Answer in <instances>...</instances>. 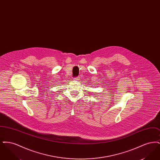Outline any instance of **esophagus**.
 Segmentation results:
<instances>
[{
  "label": "esophagus",
  "instance_id": "obj_1",
  "mask_svg": "<svg viewBox=\"0 0 160 160\" xmlns=\"http://www.w3.org/2000/svg\"><path fill=\"white\" fill-rule=\"evenodd\" d=\"M80 79V77H76V78H74V80H76V81H78Z\"/></svg>",
  "mask_w": 160,
  "mask_h": 160
}]
</instances>
